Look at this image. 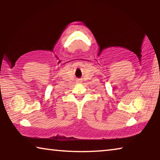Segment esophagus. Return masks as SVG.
<instances>
[{
  "label": "esophagus",
  "mask_w": 160,
  "mask_h": 160,
  "mask_svg": "<svg viewBox=\"0 0 160 160\" xmlns=\"http://www.w3.org/2000/svg\"><path fill=\"white\" fill-rule=\"evenodd\" d=\"M78 82H81V80H80V79L78 80Z\"/></svg>",
  "instance_id": "esophagus-1"
}]
</instances>
